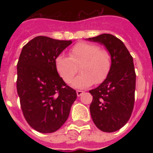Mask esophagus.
Instances as JSON below:
<instances>
[{
	"mask_svg": "<svg viewBox=\"0 0 153 153\" xmlns=\"http://www.w3.org/2000/svg\"><path fill=\"white\" fill-rule=\"evenodd\" d=\"M82 94H83V91H82V90H77V91H76V94H77V96H78V97L81 96Z\"/></svg>",
	"mask_w": 153,
	"mask_h": 153,
	"instance_id": "34e87169",
	"label": "esophagus"
}]
</instances>
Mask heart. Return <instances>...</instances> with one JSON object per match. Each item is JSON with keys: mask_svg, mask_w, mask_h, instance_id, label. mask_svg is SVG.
<instances>
[{"mask_svg": "<svg viewBox=\"0 0 153 153\" xmlns=\"http://www.w3.org/2000/svg\"><path fill=\"white\" fill-rule=\"evenodd\" d=\"M72 85L76 88H84L94 82L100 84L107 77L111 67V56L108 50L100 48L98 45L87 42L75 44L69 52V57L59 55L55 59L56 71L65 82L70 83L77 73Z\"/></svg>", "mask_w": 153, "mask_h": 153, "instance_id": "b5f03b06", "label": "heart"}]
</instances>
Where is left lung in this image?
<instances>
[{"label":"left lung","mask_w":153,"mask_h":153,"mask_svg":"<svg viewBox=\"0 0 153 153\" xmlns=\"http://www.w3.org/2000/svg\"><path fill=\"white\" fill-rule=\"evenodd\" d=\"M105 46L111 56L107 77L98 88L89 91L92 119L99 129L115 132L129 120L134 105L136 75L133 57L120 39L111 34L88 38Z\"/></svg>","instance_id":"obj_1"}]
</instances>
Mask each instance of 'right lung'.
I'll return each mask as SVG.
<instances>
[{"label":"right lung","instance_id":"add662e5","mask_svg":"<svg viewBox=\"0 0 153 153\" xmlns=\"http://www.w3.org/2000/svg\"><path fill=\"white\" fill-rule=\"evenodd\" d=\"M71 41L39 36L24 46L17 65V91L24 117L40 133L57 131L67 120L76 92L56 71L55 59Z\"/></svg>","mask_w":153,"mask_h":153}]
</instances>
